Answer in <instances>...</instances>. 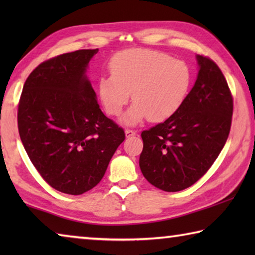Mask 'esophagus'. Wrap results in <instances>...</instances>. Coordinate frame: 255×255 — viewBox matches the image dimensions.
Masks as SVG:
<instances>
[{"instance_id":"esophagus-1","label":"esophagus","mask_w":255,"mask_h":255,"mask_svg":"<svg viewBox=\"0 0 255 255\" xmlns=\"http://www.w3.org/2000/svg\"><path fill=\"white\" fill-rule=\"evenodd\" d=\"M125 132H126V137L127 138L132 137V136L136 135V131L132 130V129H126V130H125Z\"/></svg>"}]
</instances>
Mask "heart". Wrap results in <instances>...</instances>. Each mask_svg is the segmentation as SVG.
<instances>
[{
	"label": "heart",
	"instance_id": "1",
	"mask_svg": "<svg viewBox=\"0 0 255 255\" xmlns=\"http://www.w3.org/2000/svg\"><path fill=\"white\" fill-rule=\"evenodd\" d=\"M110 72L99 81V96L108 114L117 117L131 92L135 103L124 119L127 124L170 118L182 106L191 83L187 64L152 49L120 51L111 59Z\"/></svg>",
	"mask_w": 255,
	"mask_h": 255
}]
</instances>
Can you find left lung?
<instances>
[{
	"label": "left lung",
	"instance_id": "1",
	"mask_svg": "<svg viewBox=\"0 0 255 255\" xmlns=\"http://www.w3.org/2000/svg\"><path fill=\"white\" fill-rule=\"evenodd\" d=\"M197 59V81L180 109L141 131V173L163 191H181L195 184L213 165L230 135L234 105L227 81L213 59L202 55Z\"/></svg>",
	"mask_w": 255,
	"mask_h": 255
}]
</instances>
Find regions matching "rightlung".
I'll list each match as a JSON object with an SVG mask.
<instances>
[{"label": "right lung", "instance_id": "right-lung-1", "mask_svg": "<svg viewBox=\"0 0 255 255\" xmlns=\"http://www.w3.org/2000/svg\"><path fill=\"white\" fill-rule=\"evenodd\" d=\"M99 49L39 64L25 80L18 129L30 161L51 188L82 195L100 182L125 131L103 115L85 75Z\"/></svg>", "mask_w": 255, "mask_h": 255}]
</instances>
